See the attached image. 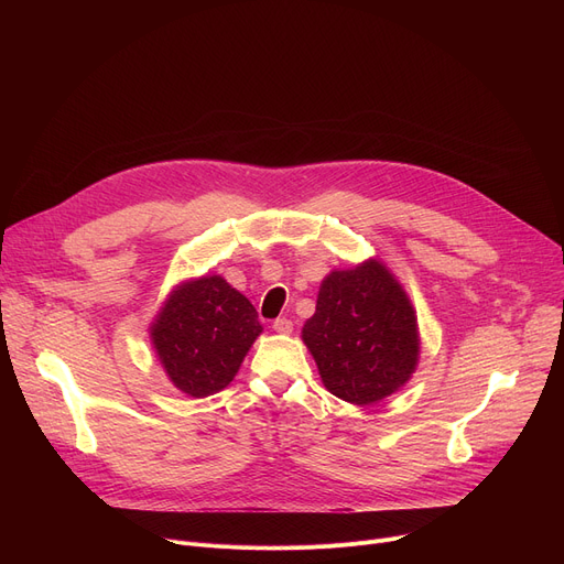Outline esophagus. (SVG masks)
<instances>
[{"mask_svg":"<svg viewBox=\"0 0 564 564\" xmlns=\"http://www.w3.org/2000/svg\"><path fill=\"white\" fill-rule=\"evenodd\" d=\"M272 329H274L276 334H283V336H288V334H292V322H290L288 317H279V319H274Z\"/></svg>","mask_w":564,"mask_h":564,"instance_id":"esophagus-1","label":"esophagus"}]
</instances>
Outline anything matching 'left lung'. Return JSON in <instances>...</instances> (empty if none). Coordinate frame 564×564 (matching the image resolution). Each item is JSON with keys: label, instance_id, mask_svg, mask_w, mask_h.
Instances as JSON below:
<instances>
[{"label": "left lung", "instance_id": "left-lung-1", "mask_svg": "<svg viewBox=\"0 0 564 564\" xmlns=\"http://www.w3.org/2000/svg\"><path fill=\"white\" fill-rule=\"evenodd\" d=\"M302 340L324 389L357 406L400 391L421 359L416 311L402 283L377 258L324 276Z\"/></svg>", "mask_w": 564, "mask_h": 564}]
</instances>
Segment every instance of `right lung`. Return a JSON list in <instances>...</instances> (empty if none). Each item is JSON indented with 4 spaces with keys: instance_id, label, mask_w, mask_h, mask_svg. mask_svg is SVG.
<instances>
[{
    "instance_id": "1",
    "label": "right lung",
    "mask_w": 564,
    "mask_h": 564,
    "mask_svg": "<svg viewBox=\"0 0 564 564\" xmlns=\"http://www.w3.org/2000/svg\"><path fill=\"white\" fill-rule=\"evenodd\" d=\"M148 332L173 387L207 398L232 381L262 324L240 290L219 274H205L177 283Z\"/></svg>"
}]
</instances>
